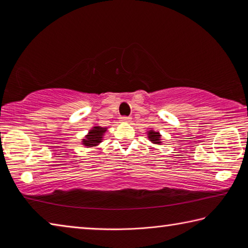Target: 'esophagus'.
Masks as SVG:
<instances>
[{"mask_svg":"<svg viewBox=\"0 0 248 248\" xmlns=\"http://www.w3.org/2000/svg\"><path fill=\"white\" fill-rule=\"evenodd\" d=\"M120 121L121 123H130V121H131V118H130V117H121Z\"/></svg>","mask_w":248,"mask_h":248,"instance_id":"esophagus-1","label":"esophagus"}]
</instances>
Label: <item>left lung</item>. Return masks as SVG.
Returning a JSON list of instances; mask_svg holds the SVG:
<instances>
[{
  "label": "left lung",
  "instance_id": "obj_1",
  "mask_svg": "<svg viewBox=\"0 0 248 248\" xmlns=\"http://www.w3.org/2000/svg\"><path fill=\"white\" fill-rule=\"evenodd\" d=\"M146 134H148L149 141H151V143L156 144V145L163 144L162 134L159 133L158 131H155L154 129H149V130H148V133H146Z\"/></svg>",
  "mask_w": 248,
  "mask_h": 248
}]
</instances>
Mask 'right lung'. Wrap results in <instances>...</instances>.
<instances>
[{
	"instance_id": "add662e5",
	"label": "right lung",
	"mask_w": 248,
	"mask_h": 248,
	"mask_svg": "<svg viewBox=\"0 0 248 248\" xmlns=\"http://www.w3.org/2000/svg\"><path fill=\"white\" fill-rule=\"evenodd\" d=\"M108 128H103L100 125H94L85 137L82 139L81 144L85 146V148L93 149L95 146H98L99 143H102L105 133H106Z\"/></svg>"
}]
</instances>
